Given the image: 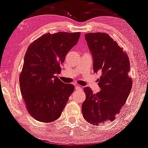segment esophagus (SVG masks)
Segmentation results:
<instances>
[{
    "label": "esophagus",
    "mask_w": 148,
    "mask_h": 148,
    "mask_svg": "<svg viewBox=\"0 0 148 148\" xmlns=\"http://www.w3.org/2000/svg\"><path fill=\"white\" fill-rule=\"evenodd\" d=\"M75 89L76 90H82V87H80L79 86H75Z\"/></svg>",
    "instance_id": "obj_1"
}]
</instances>
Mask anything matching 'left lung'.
<instances>
[{
  "mask_svg": "<svg viewBox=\"0 0 148 148\" xmlns=\"http://www.w3.org/2000/svg\"><path fill=\"white\" fill-rule=\"evenodd\" d=\"M93 57L94 71L102 72L98 79L100 91L94 94L86 87L82 104L84 118L90 124L98 125L112 121L124 106L132 88L129 76L130 62L127 53L108 34L97 32L85 34Z\"/></svg>",
  "mask_w": 148,
  "mask_h": 148,
  "instance_id": "left-lung-1",
  "label": "left lung"
}]
</instances>
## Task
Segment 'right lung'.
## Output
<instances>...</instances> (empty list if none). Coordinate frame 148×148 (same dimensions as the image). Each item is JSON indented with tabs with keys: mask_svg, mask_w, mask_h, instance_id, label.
Listing matches in <instances>:
<instances>
[{
	"mask_svg": "<svg viewBox=\"0 0 148 148\" xmlns=\"http://www.w3.org/2000/svg\"><path fill=\"white\" fill-rule=\"evenodd\" d=\"M79 36L80 32L47 33L27 48L20 89L27 112L40 122L51 123L59 118L73 92V85L64 84L56 75Z\"/></svg>",
	"mask_w": 148,
	"mask_h": 148,
	"instance_id": "right-lung-1",
	"label": "right lung"
}]
</instances>
